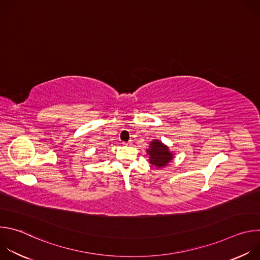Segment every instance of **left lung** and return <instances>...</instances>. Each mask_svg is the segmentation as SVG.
I'll return each instance as SVG.
<instances>
[{
    "instance_id": "8db88e82",
    "label": "left lung",
    "mask_w": 260,
    "mask_h": 260,
    "mask_svg": "<svg viewBox=\"0 0 260 260\" xmlns=\"http://www.w3.org/2000/svg\"><path fill=\"white\" fill-rule=\"evenodd\" d=\"M147 154L149 155V162L157 169L166 167L174 158V153L159 140H153L150 143L149 148L147 149Z\"/></svg>"
}]
</instances>
